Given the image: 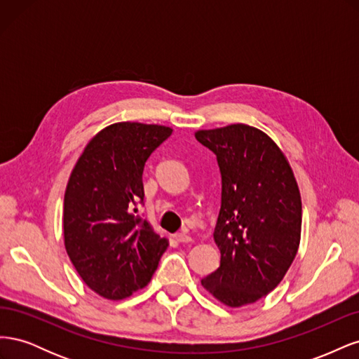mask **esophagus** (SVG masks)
Listing matches in <instances>:
<instances>
[{"mask_svg": "<svg viewBox=\"0 0 359 359\" xmlns=\"http://www.w3.org/2000/svg\"><path fill=\"white\" fill-rule=\"evenodd\" d=\"M173 238H175L178 243H190L191 241V236L187 233V231H181V232L173 235Z\"/></svg>", "mask_w": 359, "mask_h": 359, "instance_id": "34e87169", "label": "esophagus"}]
</instances>
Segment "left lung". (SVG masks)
Masks as SVG:
<instances>
[{
	"label": "left lung",
	"mask_w": 359,
	"mask_h": 359,
	"mask_svg": "<svg viewBox=\"0 0 359 359\" xmlns=\"http://www.w3.org/2000/svg\"><path fill=\"white\" fill-rule=\"evenodd\" d=\"M217 157L222 206L214 229L220 266L201 283L229 307L274 290L301 240L302 205L287 158L262 130L231 124L194 133Z\"/></svg>",
	"instance_id": "left-lung-1"
}]
</instances>
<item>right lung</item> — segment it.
Here are the masks:
<instances>
[{
  "label": "right lung",
  "mask_w": 359,
  "mask_h": 359,
  "mask_svg": "<svg viewBox=\"0 0 359 359\" xmlns=\"http://www.w3.org/2000/svg\"><path fill=\"white\" fill-rule=\"evenodd\" d=\"M172 135L157 124L115 123L97 133L76 161L64 194V245L81 278L106 299L144 289L166 238L142 220L145 163Z\"/></svg>",
  "instance_id": "add662e5"
}]
</instances>
